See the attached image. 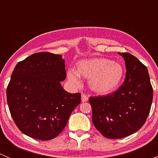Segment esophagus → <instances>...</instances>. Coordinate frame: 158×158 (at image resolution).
Instances as JSON below:
<instances>
[{"instance_id":"34e87169","label":"esophagus","mask_w":158,"mask_h":158,"mask_svg":"<svg viewBox=\"0 0 158 158\" xmlns=\"http://www.w3.org/2000/svg\"><path fill=\"white\" fill-rule=\"evenodd\" d=\"M88 98H89L88 96L84 95V94H82V95H81V99H82V102H85L88 101Z\"/></svg>"}]
</instances>
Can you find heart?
<instances>
[{"label": "heart", "mask_w": 158, "mask_h": 158, "mask_svg": "<svg viewBox=\"0 0 158 158\" xmlns=\"http://www.w3.org/2000/svg\"><path fill=\"white\" fill-rule=\"evenodd\" d=\"M80 76L89 79V87L95 93L106 95L120 86L125 76L123 66L118 63L104 57L79 61L76 71L69 69L67 78L75 85H80Z\"/></svg>", "instance_id": "b5f03b06"}]
</instances>
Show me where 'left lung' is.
<instances>
[{
    "label": "left lung",
    "mask_w": 158,
    "mask_h": 158,
    "mask_svg": "<svg viewBox=\"0 0 158 158\" xmlns=\"http://www.w3.org/2000/svg\"><path fill=\"white\" fill-rule=\"evenodd\" d=\"M126 66V76L117 91L89 98L94 126L104 137L118 139L138 131L151 110L153 89L147 67L128 52H119Z\"/></svg>",
    "instance_id": "left-lung-1"
}]
</instances>
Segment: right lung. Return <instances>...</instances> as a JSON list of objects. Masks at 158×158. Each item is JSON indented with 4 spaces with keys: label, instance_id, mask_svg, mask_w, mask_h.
Here are the masks:
<instances>
[{
    "label": "right lung",
    "instance_id": "obj_1",
    "mask_svg": "<svg viewBox=\"0 0 158 158\" xmlns=\"http://www.w3.org/2000/svg\"><path fill=\"white\" fill-rule=\"evenodd\" d=\"M66 76L62 55L37 52L19 62L7 89V100L17 128L35 139L58 136L72 111L81 102L80 93H69L61 82Z\"/></svg>",
    "mask_w": 158,
    "mask_h": 158
}]
</instances>
